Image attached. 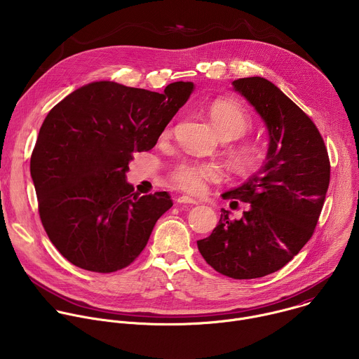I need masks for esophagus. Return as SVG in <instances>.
Returning <instances> with one entry per match:
<instances>
[{"label":"esophagus","mask_w":359,"mask_h":359,"mask_svg":"<svg viewBox=\"0 0 359 359\" xmlns=\"http://www.w3.org/2000/svg\"><path fill=\"white\" fill-rule=\"evenodd\" d=\"M176 201H177L179 204H198L197 200H194V198H191V197H189V196H179V197L176 198Z\"/></svg>","instance_id":"1"}]
</instances>
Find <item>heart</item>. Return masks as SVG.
<instances>
[{
    "label": "heart",
    "instance_id": "b5f03b06",
    "mask_svg": "<svg viewBox=\"0 0 359 359\" xmlns=\"http://www.w3.org/2000/svg\"><path fill=\"white\" fill-rule=\"evenodd\" d=\"M209 118L223 140H237L251 128L248 114L229 100H216L209 107ZM233 161L237 168L250 170L262 161V150L255 144H241L233 151ZM172 182L182 190L200 194L209 182L217 179V170L208 163H182L172 172Z\"/></svg>",
    "mask_w": 359,
    "mask_h": 359
}]
</instances>
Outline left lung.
Here are the masks:
<instances>
[{
	"label": "left lung",
	"mask_w": 359,
	"mask_h": 359,
	"mask_svg": "<svg viewBox=\"0 0 359 359\" xmlns=\"http://www.w3.org/2000/svg\"><path fill=\"white\" fill-rule=\"evenodd\" d=\"M233 89L264 121L267 156L259 172L223 194L248 203L247 212L231 220L222 209L219 224L197 247L220 274L250 280L283 269L311 238L330 184V159L314 122L273 82L240 78Z\"/></svg>",
	"instance_id": "left-lung-1"
}]
</instances>
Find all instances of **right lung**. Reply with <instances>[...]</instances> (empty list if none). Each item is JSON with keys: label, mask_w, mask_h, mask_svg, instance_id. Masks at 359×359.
Here are the masks:
<instances>
[{"label": "right lung", "mask_w": 359, "mask_h": 359, "mask_svg": "<svg viewBox=\"0 0 359 359\" xmlns=\"http://www.w3.org/2000/svg\"><path fill=\"white\" fill-rule=\"evenodd\" d=\"M194 85L163 93L111 81L83 85L46 115L31 156L42 226L74 266L114 273L146 247L173 201L168 191L140 196L126 182L133 151L150 150Z\"/></svg>", "instance_id": "obj_1"}]
</instances>
